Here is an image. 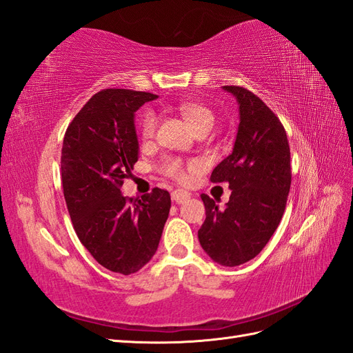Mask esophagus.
I'll use <instances>...</instances> for the list:
<instances>
[{
    "label": "esophagus",
    "mask_w": 353,
    "mask_h": 353,
    "mask_svg": "<svg viewBox=\"0 0 353 353\" xmlns=\"http://www.w3.org/2000/svg\"><path fill=\"white\" fill-rule=\"evenodd\" d=\"M190 197V193L188 191H185V190H175V191H172V200L175 201V203H183V201H185L187 199Z\"/></svg>",
    "instance_id": "1"
}]
</instances>
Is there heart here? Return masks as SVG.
I'll use <instances>...</instances> for the list:
<instances>
[{
  "mask_svg": "<svg viewBox=\"0 0 353 353\" xmlns=\"http://www.w3.org/2000/svg\"><path fill=\"white\" fill-rule=\"evenodd\" d=\"M179 112L185 116V119L191 123L196 131L200 130H209L215 123V113H213L208 105H203L193 101H184L178 105ZM140 134L144 140H150L154 137L156 128H157V113L153 109H145L140 117ZM197 165H184L176 157H169L166 159L162 165V172L170 178L184 183L188 178V172L191 170H196Z\"/></svg>",
  "mask_w": 353,
  "mask_h": 353,
  "instance_id": "b5f03b06",
  "label": "heart"
}]
</instances>
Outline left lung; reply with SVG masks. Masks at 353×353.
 Segmentation results:
<instances>
[{"instance_id":"1","label":"left lung","mask_w":353,"mask_h":353,"mask_svg":"<svg viewBox=\"0 0 353 353\" xmlns=\"http://www.w3.org/2000/svg\"><path fill=\"white\" fill-rule=\"evenodd\" d=\"M223 90L237 99L240 123L232 153L210 181L228 183L231 196L219 209L201 194L206 219L199 241L219 265L237 266L261 253L283 218L292 184L290 147L283 123L258 95L236 85Z\"/></svg>"}]
</instances>
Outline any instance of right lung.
Listing matches in <instances>:
<instances>
[{
	"label": "right lung",
	"instance_id": "right-lung-1",
	"mask_svg": "<svg viewBox=\"0 0 353 353\" xmlns=\"http://www.w3.org/2000/svg\"><path fill=\"white\" fill-rule=\"evenodd\" d=\"M152 92L109 88L94 94L68 126L61 184L81 243L104 268L130 275L153 258L170 209L166 190L121 194L138 160L135 112Z\"/></svg>",
	"mask_w": 353,
	"mask_h": 353
}]
</instances>
